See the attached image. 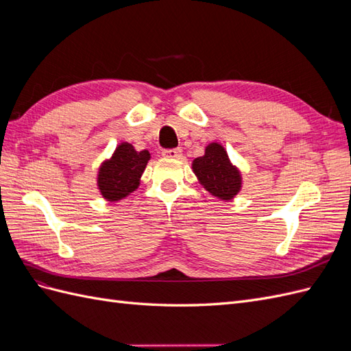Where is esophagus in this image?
I'll return each instance as SVG.
<instances>
[{
  "label": "esophagus",
  "instance_id": "34e87169",
  "mask_svg": "<svg viewBox=\"0 0 351 351\" xmlns=\"http://www.w3.org/2000/svg\"><path fill=\"white\" fill-rule=\"evenodd\" d=\"M183 151L180 149V147H177V149H165V151H162V155L165 156V158H171V159H180L182 158V154Z\"/></svg>",
  "mask_w": 351,
  "mask_h": 351
}]
</instances>
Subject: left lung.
Wrapping results in <instances>:
<instances>
[{"label": "left lung", "instance_id": "1", "mask_svg": "<svg viewBox=\"0 0 351 351\" xmlns=\"http://www.w3.org/2000/svg\"><path fill=\"white\" fill-rule=\"evenodd\" d=\"M199 183L221 200H231L241 190V174L231 164L224 146L212 142L205 147V155L192 162Z\"/></svg>", "mask_w": 351, "mask_h": 351}]
</instances>
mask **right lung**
<instances>
[{"label": "right lung", "instance_id": "1", "mask_svg": "<svg viewBox=\"0 0 351 351\" xmlns=\"http://www.w3.org/2000/svg\"><path fill=\"white\" fill-rule=\"evenodd\" d=\"M151 154L137 152L133 145L123 142L115 147L112 156L104 161L98 169V189L104 199L119 202L133 193L141 184Z\"/></svg>", "mask_w": 351, "mask_h": 351}]
</instances>
